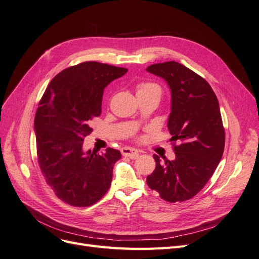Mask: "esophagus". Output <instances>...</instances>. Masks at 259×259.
Listing matches in <instances>:
<instances>
[{"mask_svg":"<svg viewBox=\"0 0 259 259\" xmlns=\"http://www.w3.org/2000/svg\"><path fill=\"white\" fill-rule=\"evenodd\" d=\"M121 153H122V155L128 156V158H131V159H136L139 155L138 150H136V149H134V148H131V147H123L121 149Z\"/></svg>","mask_w":259,"mask_h":259,"instance_id":"esophagus-1","label":"esophagus"}]
</instances>
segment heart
<instances>
[{
    "mask_svg": "<svg viewBox=\"0 0 259 259\" xmlns=\"http://www.w3.org/2000/svg\"><path fill=\"white\" fill-rule=\"evenodd\" d=\"M137 93H158L161 96V88L155 83H140L137 85Z\"/></svg>",
    "mask_w": 259,
    "mask_h": 259,
    "instance_id": "heart-1",
    "label": "heart"
}]
</instances>
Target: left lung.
I'll list each match as a JSON object with an SVG mask.
<instances>
[{"mask_svg": "<svg viewBox=\"0 0 259 259\" xmlns=\"http://www.w3.org/2000/svg\"><path fill=\"white\" fill-rule=\"evenodd\" d=\"M147 71L163 77L170 89L167 127L176 156L161 163L154 154L155 169L147 184L167 202L187 201L202 190L222 160L225 128L218 99L202 76L179 62L154 64Z\"/></svg>", "mask_w": 259, "mask_h": 259, "instance_id": "obj_1", "label": "left lung"}]
</instances>
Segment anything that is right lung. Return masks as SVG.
<instances>
[{
  "instance_id": "1",
  "label": "right lung",
  "mask_w": 259,
  "mask_h": 259,
  "mask_svg": "<svg viewBox=\"0 0 259 259\" xmlns=\"http://www.w3.org/2000/svg\"><path fill=\"white\" fill-rule=\"evenodd\" d=\"M126 68L85 61L59 72L49 84L34 117L38 166L57 198L72 206L95 204L111 186L119 150H83L90 124L101 114L106 86Z\"/></svg>"
}]
</instances>
